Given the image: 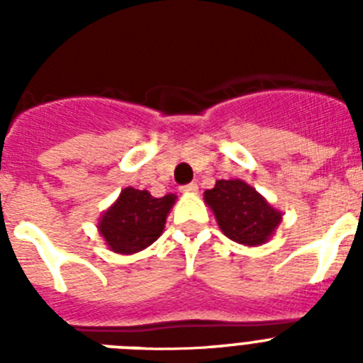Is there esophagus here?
Listing matches in <instances>:
<instances>
[{
    "label": "esophagus",
    "mask_w": 363,
    "mask_h": 363,
    "mask_svg": "<svg viewBox=\"0 0 363 363\" xmlns=\"http://www.w3.org/2000/svg\"><path fill=\"white\" fill-rule=\"evenodd\" d=\"M179 191H182V192H196L198 191V184H196V182H192V184L182 185V187H179Z\"/></svg>",
    "instance_id": "obj_1"
}]
</instances>
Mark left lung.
<instances>
[{
  "instance_id": "left-lung-1",
  "label": "left lung",
  "mask_w": 363,
  "mask_h": 363,
  "mask_svg": "<svg viewBox=\"0 0 363 363\" xmlns=\"http://www.w3.org/2000/svg\"><path fill=\"white\" fill-rule=\"evenodd\" d=\"M203 196L223 234L243 245L267 242L281 220V213L242 179H218Z\"/></svg>"
}]
</instances>
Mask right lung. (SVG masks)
Masks as SVG:
<instances>
[{"label": "right lung", "mask_w": 363, "mask_h": 363, "mask_svg": "<svg viewBox=\"0 0 363 363\" xmlns=\"http://www.w3.org/2000/svg\"><path fill=\"white\" fill-rule=\"evenodd\" d=\"M174 200V194L154 198L149 191L123 189L116 203L99 220V233L114 252L142 251L160 238Z\"/></svg>", "instance_id": "obj_1"}]
</instances>
